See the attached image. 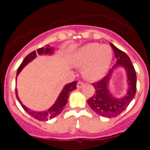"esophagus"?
Instances as JSON below:
<instances>
[{
  "mask_svg": "<svg viewBox=\"0 0 150 150\" xmlns=\"http://www.w3.org/2000/svg\"><path fill=\"white\" fill-rule=\"evenodd\" d=\"M83 86H84L83 83L80 81V82H78V84H77V88H82Z\"/></svg>",
  "mask_w": 150,
  "mask_h": 150,
  "instance_id": "esophagus-1",
  "label": "esophagus"
}]
</instances>
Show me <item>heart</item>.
<instances>
[{"instance_id":"heart-1","label":"heart","mask_w":150,"mask_h":150,"mask_svg":"<svg viewBox=\"0 0 150 150\" xmlns=\"http://www.w3.org/2000/svg\"><path fill=\"white\" fill-rule=\"evenodd\" d=\"M113 57V51L108 45L91 43L83 46L75 54L72 63L77 67H83L85 79L97 81L107 73Z\"/></svg>"}]
</instances>
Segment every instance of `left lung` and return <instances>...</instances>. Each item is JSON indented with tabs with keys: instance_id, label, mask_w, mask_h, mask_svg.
Returning <instances> with one entry per match:
<instances>
[{
	"instance_id": "left-lung-1",
	"label": "left lung",
	"mask_w": 150,
	"mask_h": 150,
	"mask_svg": "<svg viewBox=\"0 0 150 150\" xmlns=\"http://www.w3.org/2000/svg\"><path fill=\"white\" fill-rule=\"evenodd\" d=\"M114 51L115 57L117 62L112 69L101 81L93 83L96 89L92 97L88 99L87 102L91 110L99 115L105 117H115L122 112L130 102L132 101L137 91V74L131 59L125 52L122 51L112 43H110ZM118 66L124 67L127 72L129 89L127 93L123 98H115L110 93L108 86L113 69Z\"/></svg>"
}]
</instances>
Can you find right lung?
<instances>
[{
  "label": "right lung",
  "instance_id": "obj_1",
  "mask_svg": "<svg viewBox=\"0 0 150 150\" xmlns=\"http://www.w3.org/2000/svg\"><path fill=\"white\" fill-rule=\"evenodd\" d=\"M54 49H53V48L50 47V46H48V45H46V46H45L44 47H42V48L37 49V51H33V52L30 53V54H29L24 59L22 64H20V66L18 68L16 75H19V72H21V70H22L29 62H30L32 60H33L36 57H37V54H40V55H43V54H44V55H46V54H50V55H51V54H52L53 53H54ZM77 83H78L77 81H74V82L69 83L65 85L64 87L63 88L59 96L57 98V101H56L55 103L54 104V105H53L52 107H50L48 110L43 112L33 111V110H31L30 109L25 107V106L22 103V102H21L20 99H19V96H18L17 89H16H16H15V93H16V99H18V101H19V102L20 103L22 108H23L30 115H31L32 117L35 118L36 120H40V121H46V120H49V119L54 118V117H55L56 116L59 115L60 113L62 112V110H64V107L66 105L68 102L67 99L68 98H69V93H70L72 91L77 88Z\"/></svg>",
  "mask_w": 150,
  "mask_h": 150
}]
</instances>
